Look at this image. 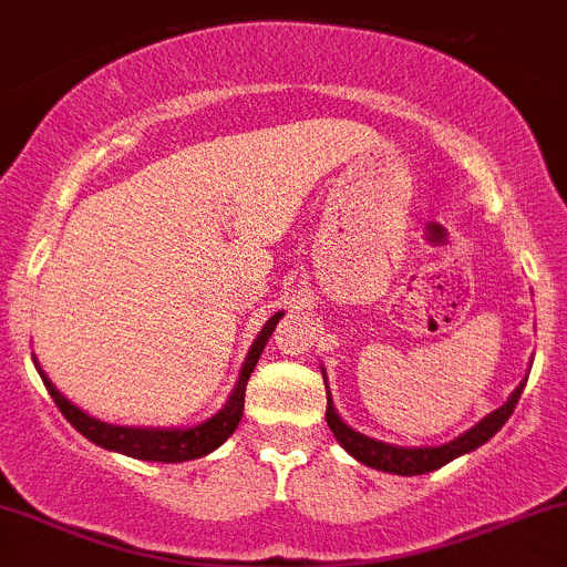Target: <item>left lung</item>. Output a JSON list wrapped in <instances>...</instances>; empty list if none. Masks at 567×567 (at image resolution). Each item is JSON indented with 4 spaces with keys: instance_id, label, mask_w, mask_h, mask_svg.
Wrapping results in <instances>:
<instances>
[{
    "instance_id": "8db88e82",
    "label": "left lung",
    "mask_w": 567,
    "mask_h": 567,
    "mask_svg": "<svg viewBox=\"0 0 567 567\" xmlns=\"http://www.w3.org/2000/svg\"><path fill=\"white\" fill-rule=\"evenodd\" d=\"M524 385H527V380L511 393V399L503 404V408L488 413L484 421H478V424L470 429V432H464L462 437L451 440V443L445 445H437V449H396V445L367 437V434L355 432V429H350L342 419H339L337 410H333L331 404V396H329V408H326V424H329L333 437L339 440V445H342L350 456H355L359 462L367 464V467L383 470V473H396V475H424V473H432V470L443 467V464L454 462L456 456L470 454V451H475L478 445H484L488 437H494V434L505 426V421L511 419V413L516 410V402H519Z\"/></svg>"
}]
</instances>
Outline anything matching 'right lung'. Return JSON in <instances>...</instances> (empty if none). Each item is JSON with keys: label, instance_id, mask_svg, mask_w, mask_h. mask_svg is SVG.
<instances>
[{"label": "right lung", "instance_id": "right-lung-1", "mask_svg": "<svg viewBox=\"0 0 567 567\" xmlns=\"http://www.w3.org/2000/svg\"><path fill=\"white\" fill-rule=\"evenodd\" d=\"M279 318H282V312L274 315L264 329H260L258 339H255V344L249 348V355L247 361H244L236 391L230 393L228 404H225L217 415H212V419L204 421V424L193 429H133V426L105 424V421L92 419V415H86L83 410L75 408L73 402H68L62 393L53 389V383L43 372H40V378H43L48 393H51V399L56 402V408L62 410L64 419L79 429L83 437L92 440V443L103 445V449L109 451H118V454H127L133 458H146V462H189V458L212 454L214 449H219V445L236 432L238 421H241V413H244V391H247V380L249 374H252L260 353H264L268 337H271V331L277 329Z\"/></svg>", "mask_w": 567, "mask_h": 567}]
</instances>
